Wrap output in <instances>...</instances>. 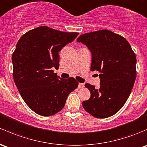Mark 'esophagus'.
Masks as SVG:
<instances>
[{
    "mask_svg": "<svg viewBox=\"0 0 147 147\" xmlns=\"http://www.w3.org/2000/svg\"><path fill=\"white\" fill-rule=\"evenodd\" d=\"M78 87L80 88V89H82V88L84 87V84H83L82 83H79V84H78Z\"/></svg>",
    "mask_w": 147,
    "mask_h": 147,
    "instance_id": "obj_1",
    "label": "esophagus"
}]
</instances>
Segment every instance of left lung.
<instances>
[{
  "label": "left lung",
  "instance_id": "1",
  "mask_svg": "<svg viewBox=\"0 0 147 147\" xmlns=\"http://www.w3.org/2000/svg\"><path fill=\"white\" fill-rule=\"evenodd\" d=\"M92 53L91 70L98 71L100 86L85 84L91 96L82 102L86 112L105 118L120 110L127 100L136 79L137 59L124 37L109 30L80 35L77 39Z\"/></svg>",
  "mask_w": 147,
  "mask_h": 147
}]
</instances>
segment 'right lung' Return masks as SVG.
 I'll use <instances>...</instances> for the list:
<instances>
[{"label": "right lung", "instance_id": "1", "mask_svg": "<svg viewBox=\"0 0 147 147\" xmlns=\"http://www.w3.org/2000/svg\"><path fill=\"white\" fill-rule=\"evenodd\" d=\"M46 26L29 31L20 38L12 56L13 78L22 98L35 113L50 116L61 111L78 82L54 73L59 68V52L78 36Z\"/></svg>", "mask_w": 147, "mask_h": 147}]
</instances>
